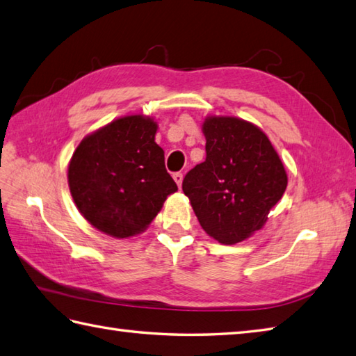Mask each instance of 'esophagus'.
Masks as SVG:
<instances>
[{
  "label": "esophagus",
  "instance_id": "obj_1",
  "mask_svg": "<svg viewBox=\"0 0 356 356\" xmlns=\"http://www.w3.org/2000/svg\"><path fill=\"white\" fill-rule=\"evenodd\" d=\"M183 178H184V175L181 172L173 173V179H175V183L178 184V187H181V184H183Z\"/></svg>",
  "mask_w": 356,
  "mask_h": 356
}]
</instances>
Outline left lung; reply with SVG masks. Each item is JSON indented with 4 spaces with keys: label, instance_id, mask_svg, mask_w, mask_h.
Returning a JSON list of instances; mask_svg holds the SVG:
<instances>
[{
    "label": "left lung",
    "instance_id": "8db88e82",
    "mask_svg": "<svg viewBox=\"0 0 356 356\" xmlns=\"http://www.w3.org/2000/svg\"><path fill=\"white\" fill-rule=\"evenodd\" d=\"M206 159L187 172L183 192L206 234L236 244L259 230L287 187L269 138L252 122L209 117L202 124Z\"/></svg>",
    "mask_w": 356,
    "mask_h": 356
}]
</instances>
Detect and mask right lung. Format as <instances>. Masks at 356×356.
I'll use <instances>...</instances> for the list:
<instances>
[{"label":"right lung","mask_w":356,"mask_h":356,"mask_svg":"<svg viewBox=\"0 0 356 356\" xmlns=\"http://www.w3.org/2000/svg\"><path fill=\"white\" fill-rule=\"evenodd\" d=\"M156 127L152 118L130 115L86 136L74 152L67 175L72 198L107 235L140 234L178 191L155 143Z\"/></svg>","instance_id":"add662e5"}]
</instances>
